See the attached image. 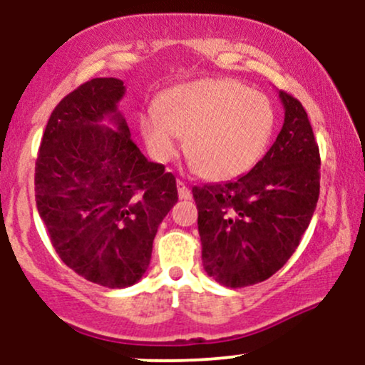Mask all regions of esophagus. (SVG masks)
Instances as JSON below:
<instances>
[{
    "mask_svg": "<svg viewBox=\"0 0 365 365\" xmlns=\"http://www.w3.org/2000/svg\"><path fill=\"white\" fill-rule=\"evenodd\" d=\"M177 187H178V197H180V199H190L192 192H190V188L185 185V182L178 180Z\"/></svg>",
    "mask_w": 365,
    "mask_h": 365,
    "instance_id": "34e87169",
    "label": "esophagus"
}]
</instances>
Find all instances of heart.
<instances>
[{
  "mask_svg": "<svg viewBox=\"0 0 365 365\" xmlns=\"http://www.w3.org/2000/svg\"><path fill=\"white\" fill-rule=\"evenodd\" d=\"M276 113L262 92L233 78H204L182 83L139 116L142 139L154 159L185 150L195 170L209 180H230L249 171L266 153Z\"/></svg>",
  "mask_w": 365,
  "mask_h": 365,
  "instance_id": "b5f03b06",
  "label": "heart"
}]
</instances>
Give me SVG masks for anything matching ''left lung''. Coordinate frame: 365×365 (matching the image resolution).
<instances>
[{"label":"left lung","mask_w":365,"mask_h":365,"mask_svg":"<svg viewBox=\"0 0 365 365\" xmlns=\"http://www.w3.org/2000/svg\"><path fill=\"white\" fill-rule=\"evenodd\" d=\"M282 132L244 177L192 187L202 266L217 283L242 288L282 269L300 244L319 199V148L299 99L279 91Z\"/></svg>","instance_id":"1"}]
</instances>
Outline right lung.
Returning a JSON list of instances; mask_svg holds the SVG:
<instances>
[{"mask_svg": "<svg viewBox=\"0 0 365 365\" xmlns=\"http://www.w3.org/2000/svg\"><path fill=\"white\" fill-rule=\"evenodd\" d=\"M120 78H92L58 103L36 161V204L70 269L108 288L148 271L158 226L178 200L177 180L130 139ZM108 119L115 129L101 125Z\"/></svg>", "mask_w": 365, "mask_h": 365, "instance_id": "obj_1", "label": "right lung"}]
</instances>
